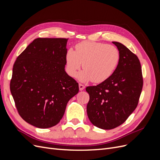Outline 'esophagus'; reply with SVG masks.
<instances>
[{"mask_svg": "<svg viewBox=\"0 0 160 160\" xmlns=\"http://www.w3.org/2000/svg\"><path fill=\"white\" fill-rule=\"evenodd\" d=\"M79 90H80V91H82V90H83V89H85V86H84L83 85H82V84L79 83Z\"/></svg>", "mask_w": 160, "mask_h": 160, "instance_id": "esophagus-1", "label": "esophagus"}]
</instances>
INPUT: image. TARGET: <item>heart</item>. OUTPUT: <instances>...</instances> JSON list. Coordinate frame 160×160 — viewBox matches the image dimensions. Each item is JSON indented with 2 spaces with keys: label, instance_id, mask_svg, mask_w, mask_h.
<instances>
[{
  "label": "heart",
  "instance_id": "heart-1",
  "mask_svg": "<svg viewBox=\"0 0 160 160\" xmlns=\"http://www.w3.org/2000/svg\"><path fill=\"white\" fill-rule=\"evenodd\" d=\"M120 59L118 49L103 42L83 41L69 49L66 54L67 71L74 77L83 63V71L77 75L82 82L101 83L112 75Z\"/></svg>",
  "mask_w": 160,
  "mask_h": 160
}]
</instances>
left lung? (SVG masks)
Here are the masks:
<instances>
[{
  "label": "left lung",
  "mask_w": 160,
  "mask_h": 160,
  "mask_svg": "<svg viewBox=\"0 0 160 160\" xmlns=\"http://www.w3.org/2000/svg\"><path fill=\"white\" fill-rule=\"evenodd\" d=\"M113 43L120 53L117 68L107 80L86 88L88 118L103 129H114L126 121L137 108L143 83L138 57L122 43Z\"/></svg>",
  "instance_id": "obj_1"
}]
</instances>
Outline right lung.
Here are the masks:
<instances>
[{
	"instance_id": "right-lung-1",
	"label": "right lung",
	"mask_w": 160,
	"mask_h": 160,
	"mask_svg": "<svg viewBox=\"0 0 160 160\" xmlns=\"http://www.w3.org/2000/svg\"><path fill=\"white\" fill-rule=\"evenodd\" d=\"M68 38H37L14 62L10 89L21 117L33 126H55L79 84L65 71Z\"/></svg>"
}]
</instances>
